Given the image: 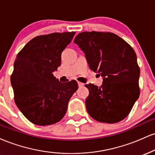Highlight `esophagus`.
Instances as JSON below:
<instances>
[{"instance_id": "1", "label": "esophagus", "mask_w": 155, "mask_h": 155, "mask_svg": "<svg viewBox=\"0 0 155 155\" xmlns=\"http://www.w3.org/2000/svg\"><path fill=\"white\" fill-rule=\"evenodd\" d=\"M78 85H79V87H83L84 85V84L83 83H81V82H79V81H78Z\"/></svg>"}]
</instances>
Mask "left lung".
<instances>
[{
	"label": "left lung",
	"mask_w": 155,
	"mask_h": 155,
	"mask_svg": "<svg viewBox=\"0 0 155 155\" xmlns=\"http://www.w3.org/2000/svg\"><path fill=\"white\" fill-rule=\"evenodd\" d=\"M74 42L84 53L89 67L103 77L97 87L85 85L89 114L101 122L116 123L124 120L140 95V68L133 49L112 33L83 32Z\"/></svg>",
	"instance_id": "8db88e82"
}]
</instances>
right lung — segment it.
Instances as JSON below:
<instances>
[{
	"instance_id": "1",
	"label": "right lung",
	"mask_w": 155,
	"mask_h": 155,
	"mask_svg": "<svg viewBox=\"0 0 155 155\" xmlns=\"http://www.w3.org/2000/svg\"><path fill=\"white\" fill-rule=\"evenodd\" d=\"M75 32L39 35L17 55L11 83L17 106L32 123H57L65 116L68 104L78 89L75 80L62 83L53 73L61 64V54Z\"/></svg>"
}]
</instances>
